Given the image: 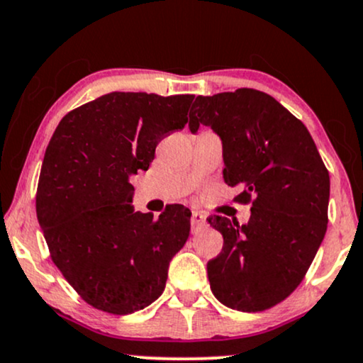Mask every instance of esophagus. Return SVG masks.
Returning a JSON list of instances; mask_svg holds the SVG:
<instances>
[{"mask_svg": "<svg viewBox=\"0 0 363 363\" xmlns=\"http://www.w3.org/2000/svg\"><path fill=\"white\" fill-rule=\"evenodd\" d=\"M206 226V218L201 213H192L191 216V229L192 233L201 231Z\"/></svg>", "mask_w": 363, "mask_h": 363, "instance_id": "esophagus-1", "label": "esophagus"}]
</instances>
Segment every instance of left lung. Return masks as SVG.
<instances>
[{
	"label": "left lung",
	"instance_id": "1",
	"mask_svg": "<svg viewBox=\"0 0 363 363\" xmlns=\"http://www.w3.org/2000/svg\"><path fill=\"white\" fill-rule=\"evenodd\" d=\"M211 127L223 142L224 181L241 187L251 218L211 216L223 235L218 258L208 263L211 290L223 305L261 311L279 303L301 283L328 223L330 176L308 128L272 95L253 89L199 95L189 130Z\"/></svg>",
	"mask_w": 363,
	"mask_h": 363
}]
</instances>
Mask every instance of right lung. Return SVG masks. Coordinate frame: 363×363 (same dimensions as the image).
I'll return each mask as SVG.
<instances>
[{
  "label": "right lung",
  "instance_id": "add662e5",
  "mask_svg": "<svg viewBox=\"0 0 363 363\" xmlns=\"http://www.w3.org/2000/svg\"><path fill=\"white\" fill-rule=\"evenodd\" d=\"M192 100L112 91L67 113L50 140L36 216L53 263L94 308L134 313L166 288L191 211L172 204L159 219L139 213L130 176L147 171L169 132L184 128Z\"/></svg>",
  "mask_w": 363,
  "mask_h": 363
}]
</instances>
